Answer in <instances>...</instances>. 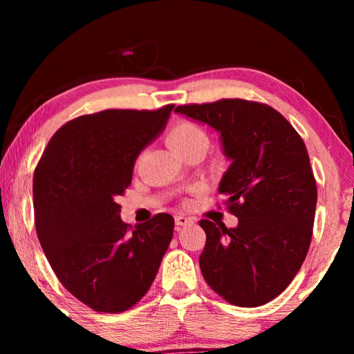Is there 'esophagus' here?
<instances>
[{
	"instance_id": "34e87169",
	"label": "esophagus",
	"mask_w": 354,
	"mask_h": 354,
	"mask_svg": "<svg viewBox=\"0 0 354 354\" xmlns=\"http://www.w3.org/2000/svg\"><path fill=\"white\" fill-rule=\"evenodd\" d=\"M192 219L190 217H185V216H176V225H177V229H180V227H183V225H188V224H192Z\"/></svg>"
}]
</instances>
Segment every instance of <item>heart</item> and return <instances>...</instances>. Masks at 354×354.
I'll list each match as a JSON object with an SVG mask.
<instances>
[{
  "instance_id": "b5f03b06",
  "label": "heart",
  "mask_w": 354,
  "mask_h": 354,
  "mask_svg": "<svg viewBox=\"0 0 354 354\" xmlns=\"http://www.w3.org/2000/svg\"><path fill=\"white\" fill-rule=\"evenodd\" d=\"M166 142L174 151L183 154L193 148L206 149L207 145H209V138L198 124L190 122V120H180V122L174 124L169 130Z\"/></svg>"
}]
</instances>
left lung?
Masks as SVG:
<instances>
[{
  "instance_id": "obj_1",
  "label": "left lung",
  "mask_w": 354,
  "mask_h": 354,
  "mask_svg": "<svg viewBox=\"0 0 354 354\" xmlns=\"http://www.w3.org/2000/svg\"><path fill=\"white\" fill-rule=\"evenodd\" d=\"M176 113L221 132L232 159L219 193L239 225L200 221L203 277L235 306L269 303L295 279L311 245L317 187L303 138L279 111L258 101L182 104Z\"/></svg>"
}]
</instances>
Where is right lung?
<instances>
[{
    "label": "right lung",
    "instance_id": "right-lung-1",
    "mask_svg": "<svg viewBox=\"0 0 354 354\" xmlns=\"http://www.w3.org/2000/svg\"><path fill=\"white\" fill-rule=\"evenodd\" d=\"M172 109H106L72 119L35 167L38 240L59 282L93 311L135 306L172 240L171 214L159 212L133 229L120 221L115 203L132 182L135 159L162 132Z\"/></svg>",
    "mask_w": 354,
    "mask_h": 354
}]
</instances>
